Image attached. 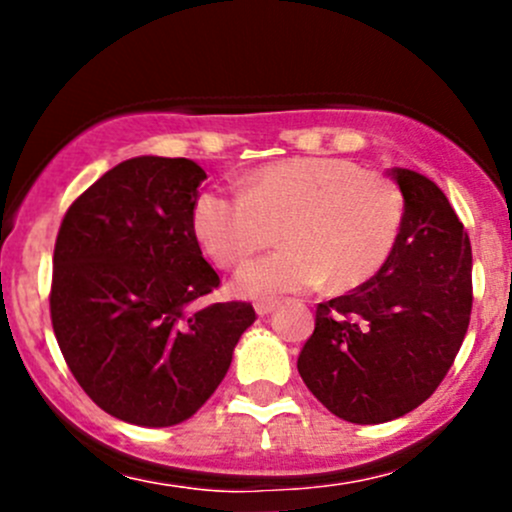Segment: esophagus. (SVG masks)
Wrapping results in <instances>:
<instances>
[{
    "instance_id": "34e87169",
    "label": "esophagus",
    "mask_w": 512,
    "mask_h": 512,
    "mask_svg": "<svg viewBox=\"0 0 512 512\" xmlns=\"http://www.w3.org/2000/svg\"><path fill=\"white\" fill-rule=\"evenodd\" d=\"M272 309H275V302H270V299H267V302H257L255 304V312L260 314V317H267V314H270Z\"/></svg>"
}]
</instances>
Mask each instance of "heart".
Masks as SVG:
<instances>
[{"instance_id":"heart-1","label":"heart","mask_w":512,"mask_h":512,"mask_svg":"<svg viewBox=\"0 0 512 512\" xmlns=\"http://www.w3.org/2000/svg\"><path fill=\"white\" fill-rule=\"evenodd\" d=\"M404 195L386 175L347 158H292L250 175L245 193L208 190L193 210L203 250L218 265H240L277 240L287 247L235 275L242 297L304 292L329 277L334 289L364 285L394 252Z\"/></svg>"}]
</instances>
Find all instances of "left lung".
<instances>
[{
    "label": "left lung",
    "instance_id": "8db88e82",
    "mask_svg": "<svg viewBox=\"0 0 512 512\" xmlns=\"http://www.w3.org/2000/svg\"><path fill=\"white\" fill-rule=\"evenodd\" d=\"M404 225L386 265L317 307L297 369L349 423H384L421 406L451 369L473 307L471 240L433 180L391 168Z\"/></svg>",
    "mask_w": 512,
    "mask_h": 512
}]
</instances>
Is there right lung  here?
<instances>
[{
  "label": "right lung",
  "mask_w": 512,
  "mask_h": 512,
  "mask_svg": "<svg viewBox=\"0 0 512 512\" xmlns=\"http://www.w3.org/2000/svg\"><path fill=\"white\" fill-rule=\"evenodd\" d=\"M188 158L123 160L71 203L59 227L51 324L81 389L106 414L175 426L213 396L247 302L195 309L220 285L193 227L200 183Z\"/></svg>",
  "instance_id": "obj_1"
}]
</instances>
